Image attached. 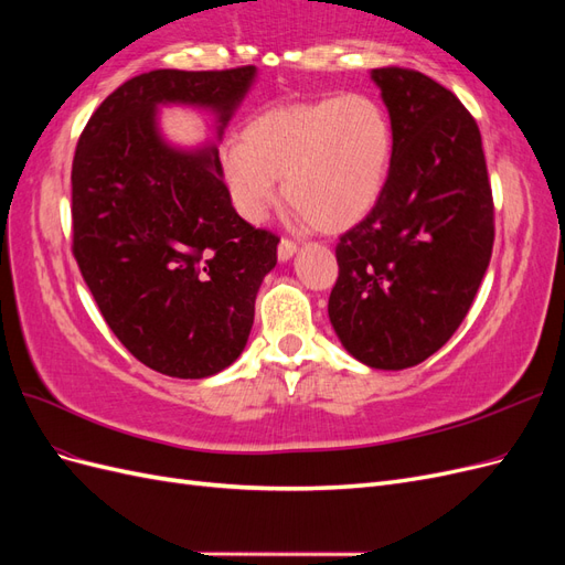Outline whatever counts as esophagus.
Masks as SVG:
<instances>
[{
	"label": "esophagus",
	"instance_id": "obj_1",
	"mask_svg": "<svg viewBox=\"0 0 565 565\" xmlns=\"http://www.w3.org/2000/svg\"><path fill=\"white\" fill-rule=\"evenodd\" d=\"M297 243H292V241H280V245H278V259L285 264V262H289L292 259V256L297 254Z\"/></svg>",
	"mask_w": 565,
	"mask_h": 565
}]
</instances>
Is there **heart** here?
Returning a JSON list of instances; mask_svg holds the SVG:
<instances>
[{
    "label": "heart",
    "mask_w": 565,
    "mask_h": 565,
    "mask_svg": "<svg viewBox=\"0 0 565 565\" xmlns=\"http://www.w3.org/2000/svg\"><path fill=\"white\" fill-rule=\"evenodd\" d=\"M393 156L384 106L367 94L324 96L252 117L243 139L218 146V169L235 212L259 224L278 198L299 221L341 233L380 202Z\"/></svg>",
    "instance_id": "heart-1"
}]
</instances>
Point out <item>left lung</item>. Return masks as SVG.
Masks as SVG:
<instances>
[{"label": "left lung", "instance_id": "8db88e82", "mask_svg": "<svg viewBox=\"0 0 565 565\" xmlns=\"http://www.w3.org/2000/svg\"><path fill=\"white\" fill-rule=\"evenodd\" d=\"M393 129L374 210L339 237L332 328L355 361L405 370L465 320L490 264L492 193L481 131L459 98L405 67L370 73Z\"/></svg>", "mask_w": 565, "mask_h": 565}]
</instances>
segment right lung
Returning a JSON list of instances; mask_svg holds the SVG:
<instances>
[{
	"mask_svg": "<svg viewBox=\"0 0 565 565\" xmlns=\"http://www.w3.org/2000/svg\"><path fill=\"white\" fill-rule=\"evenodd\" d=\"M254 79V65L139 75L98 106L75 150L82 278L125 349L167 377L204 380L241 358L280 237L233 210L216 143H172L160 110L212 113L221 141Z\"/></svg>",
	"mask_w": 565,
	"mask_h": 565,
	"instance_id": "right-lung-1",
	"label": "right lung"
}]
</instances>
